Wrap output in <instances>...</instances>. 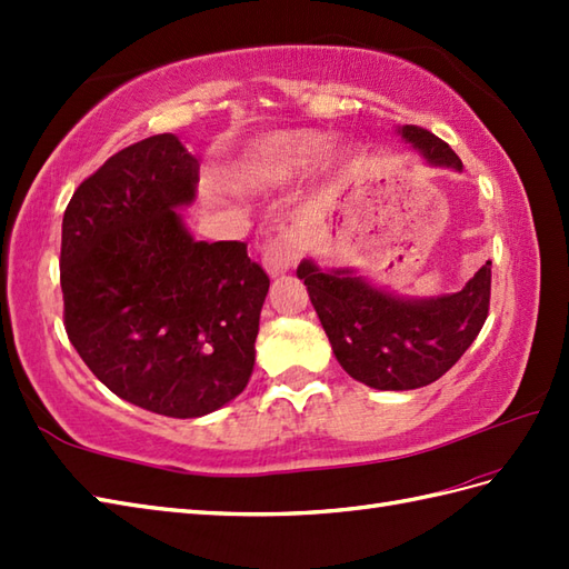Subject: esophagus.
Here are the masks:
<instances>
[{
    "mask_svg": "<svg viewBox=\"0 0 569 569\" xmlns=\"http://www.w3.org/2000/svg\"><path fill=\"white\" fill-rule=\"evenodd\" d=\"M303 257V247H300V237L293 232H281L276 239H271L263 249V266L271 276H281L291 271Z\"/></svg>",
    "mask_w": 569,
    "mask_h": 569,
    "instance_id": "obj_1",
    "label": "esophagus"
}]
</instances>
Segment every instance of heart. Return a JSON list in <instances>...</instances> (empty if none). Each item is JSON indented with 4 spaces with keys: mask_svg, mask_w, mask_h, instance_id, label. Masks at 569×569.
I'll return each mask as SVG.
<instances>
[{
    "mask_svg": "<svg viewBox=\"0 0 569 569\" xmlns=\"http://www.w3.org/2000/svg\"><path fill=\"white\" fill-rule=\"evenodd\" d=\"M328 149V139L312 131H296V134H273L253 147L247 156L241 176L249 186H273L291 178L300 168H306Z\"/></svg>",
    "mask_w": 569,
    "mask_h": 569,
    "instance_id": "heart-1",
    "label": "heart"
}]
</instances>
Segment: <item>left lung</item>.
Returning a JSON list of instances; mask_svg holds the SVG:
<instances>
[{"label": "left lung", "instance_id": "obj_1", "mask_svg": "<svg viewBox=\"0 0 569 569\" xmlns=\"http://www.w3.org/2000/svg\"><path fill=\"white\" fill-rule=\"evenodd\" d=\"M406 141L430 163L462 168L459 156L428 129L406 124ZM308 293L349 377L381 391H408L438 381L477 340L489 316L491 261L459 293L432 300H401L349 271L298 266Z\"/></svg>", "mask_w": 569, "mask_h": 569}]
</instances>
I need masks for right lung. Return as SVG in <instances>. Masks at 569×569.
<instances>
[{
	"label": "right lung",
	"mask_w": 569,
	"mask_h": 569,
	"mask_svg": "<svg viewBox=\"0 0 569 569\" xmlns=\"http://www.w3.org/2000/svg\"><path fill=\"white\" fill-rule=\"evenodd\" d=\"M198 171L173 134L131 143L72 192L60 239L68 340L112 393L168 418L244 391L271 283L244 241L186 232Z\"/></svg>",
	"instance_id": "obj_1"
}]
</instances>
